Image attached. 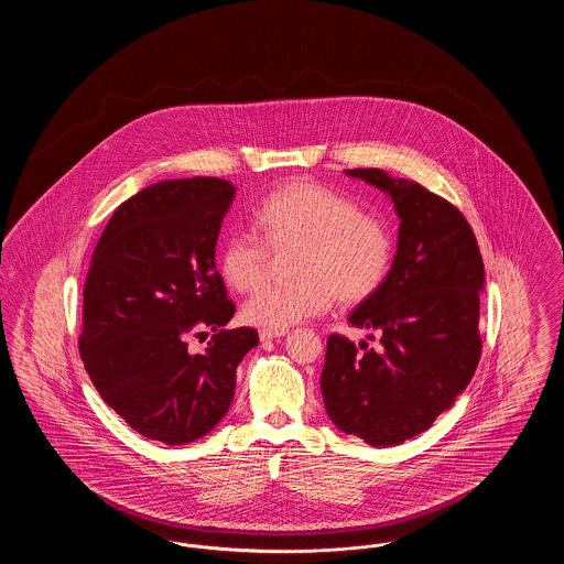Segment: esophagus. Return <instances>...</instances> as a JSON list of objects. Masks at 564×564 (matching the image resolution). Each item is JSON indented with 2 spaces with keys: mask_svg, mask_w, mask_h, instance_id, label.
Wrapping results in <instances>:
<instances>
[{
  "mask_svg": "<svg viewBox=\"0 0 564 564\" xmlns=\"http://www.w3.org/2000/svg\"><path fill=\"white\" fill-rule=\"evenodd\" d=\"M281 336H285V329H260V340L262 343L272 340V338H281Z\"/></svg>",
  "mask_w": 564,
  "mask_h": 564,
  "instance_id": "esophagus-1",
  "label": "esophagus"
}]
</instances>
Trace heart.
Wrapping results in <instances>:
<instances>
[{"label":"heart","instance_id":"obj_1","mask_svg":"<svg viewBox=\"0 0 564 564\" xmlns=\"http://www.w3.org/2000/svg\"><path fill=\"white\" fill-rule=\"evenodd\" d=\"M253 235H232L219 251L224 281L253 292L274 256L292 253L290 285H267L242 306V319L264 329H288L322 315L336 300L352 306L382 288L395 256L389 226L361 214L347 196L315 182H292L269 194L253 215Z\"/></svg>","mask_w":564,"mask_h":564}]
</instances>
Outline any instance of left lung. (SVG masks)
Instances as JSON below:
<instances>
[{
    "instance_id": "left-lung-1",
    "label": "left lung",
    "mask_w": 564,
    "mask_h": 564,
    "mask_svg": "<svg viewBox=\"0 0 564 564\" xmlns=\"http://www.w3.org/2000/svg\"><path fill=\"white\" fill-rule=\"evenodd\" d=\"M387 192L400 215L398 253L382 288L349 315L376 347L332 334L322 372L332 423L370 446L430 430L478 368L484 262L465 215L382 169H347Z\"/></svg>"
}]
</instances>
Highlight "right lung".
<instances>
[{
  "label": "right lung",
  "mask_w": 564,
  "mask_h": 564,
  "mask_svg": "<svg viewBox=\"0 0 564 564\" xmlns=\"http://www.w3.org/2000/svg\"><path fill=\"white\" fill-rule=\"evenodd\" d=\"M237 188L219 177L161 182L122 203L84 283V368L129 427L169 446L226 416L253 327L226 329L237 306L215 270L221 219ZM215 336L205 354L189 337Z\"/></svg>",
  "instance_id": "obj_1"
}]
</instances>
